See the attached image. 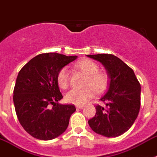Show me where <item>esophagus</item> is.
I'll return each instance as SVG.
<instances>
[{
	"label": "esophagus",
	"mask_w": 157,
	"mask_h": 157,
	"mask_svg": "<svg viewBox=\"0 0 157 157\" xmlns=\"http://www.w3.org/2000/svg\"><path fill=\"white\" fill-rule=\"evenodd\" d=\"M83 108H84V105H77V106H76V109H82Z\"/></svg>",
	"instance_id": "34e87169"
}]
</instances>
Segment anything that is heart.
Listing matches in <instances>:
<instances>
[{"label": "heart", "mask_w": 157, "mask_h": 157, "mask_svg": "<svg viewBox=\"0 0 157 157\" xmlns=\"http://www.w3.org/2000/svg\"><path fill=\"white\" fill-rule=\"evenodd\" d=\"M75 67L88 76L85 82V88L81 89H72L65 94V101L74 105H84L93 97L95 90L97 92L105 90L108 85L109 76L103 72H99V66L96 62L91 60H82L75 64ZM57 84L61 89H66L69 81V70L64 67L57 74Z\"/></svg>", "instance_id": "1"}]
</instances>
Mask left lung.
Returning <instances> with one entry per match:
<instances>
[{
  "mask_svg": "<svg viewBox=\"0 0 157 157\" xmlns=\"http://www.w3.org/2000/svg\"><path fill=\"white\" fill-rule=\"evenodd\" d=\"M103 64L109 76L107 92L101 100L104 106H96V115L89 121L96 133L117 137L129 129L140 108V85L133 70L112 54L87 55Z\"/></svg>",
  "mask_w": 157,
  "mask_h": 157,
  "instance_id": "8db88e82",
  "label": "left lung"
}]
</instances>
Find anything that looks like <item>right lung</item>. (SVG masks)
<instances>
[{
  "label": "right lung",
  "mask_w": 157,
  "mask_h": 157,
  "mask_svg": "<svg viewBox=\"0 0 157 157\" xmlns=\"http://www.w3.org/2000/svg\"><path fill=\"white\" fill-rule=\"evenodd\" d=\"M76 58L56 52L39 54L18 73L13 90L16 113L24 129L34 138L49 140L67 129L76 108L58 103L63 96L56 77Z\"/></svg>",
  "instance_id": "right-lung-1"
}]
</instances>
